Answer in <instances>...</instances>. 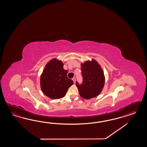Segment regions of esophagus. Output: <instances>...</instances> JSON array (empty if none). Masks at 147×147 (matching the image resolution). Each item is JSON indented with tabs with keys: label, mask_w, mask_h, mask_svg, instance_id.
Instances as JSON below:
<instances>
[{
	"label": "esophagus",
	"mask_w": 147,
	"mask_h": 147,
	"mask_svg": "<svg viewBox=\"0 0 147 147\" xmlns=\"http://www.w3.org/2000/svg\"><path fill=\"white\" fill-rule=\"evenodd\" d=\"M72 80H73V82H74V83H75V82H76V78H73V79H72Z\"/></svg>",
	"instance_id": "obj_1"
}]
</instances>
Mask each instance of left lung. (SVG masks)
<instances>
[{"label": "left lung", "instance_id": "8db88e82", "mask_svg": "<svg viewBox=\"0 0 147 147\" xmlns=\"http://www.w3.org/2000/svg\"><path fill=\"white\" fill-rule=\"evenodd\" d=\"M81 66L83 82L80 85L76 83L80 96L85 99L97 96L102 92L105 83V77L101 66L93 59L92 61L81 63Z\"/></svg>", "mask_w": 147, "mask_h": 147}]
</instances>
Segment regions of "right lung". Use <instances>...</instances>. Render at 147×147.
<instances>
[{
  "label": "right lung",
  "instance_id": "1",
  "mask_svg": "<svg viewBox=\"0 0 147 147\" xmlns=\"http://www.w3.org/2000/svg\"><path fill=\"white\" fill-rule=\"evenodd\" d=\"M63 66L62 61L53 58L46 65L40 76L41 90L51 98L64 97L67 90L74 84L73 80L67 78L68 71Z\"/></svg>",
  "mask_w": 147,
  "mask_h": 147
}]
</instances>
